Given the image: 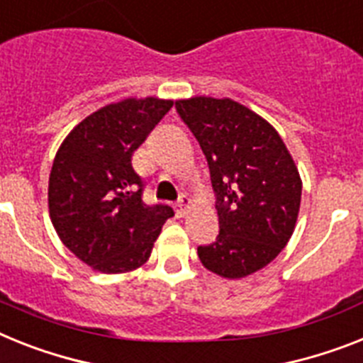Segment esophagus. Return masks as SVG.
Segmentation results:
<instances>
[{"label":"esophagus","mask_w":363,"mask_h":363,"mask_svg":"<svg viewBox=\"0 0 363 363\" xmlns=\"http://www.w3.org/2000/svg\"><path fill=\"white\" fill-rule=\"evenodd\" d=\"M190 205H191L190 197L182 196L181 201H179V203L175 205L177 216H179V218H184V216H186V212H188V208H190Z\"/></svg>","instance_id":"1"}]
</instances>
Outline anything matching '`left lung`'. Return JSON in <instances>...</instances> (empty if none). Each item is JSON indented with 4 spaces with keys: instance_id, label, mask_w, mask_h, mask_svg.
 I'll list each match as a JSON object with an SVG mask.
<instances>
[{
    "instance_id": "left-lung-1",
    "label": "left lung",
    "mask_w": 363,
    "mask_h": 363,
    "mask_svg": "<svg viewBox=\"0 0 363 363\" xmlns=\"http://www.w3.org/2000/svg\"><path fill=\"white\" fill-rule=\"evenodd\" d=\"M199 142L218 194L219 236L201 264L238 280L264 269L290 242L301 208L299 169L277 129L230 97L177 99Z\"/></svg>"
}]
</instances>
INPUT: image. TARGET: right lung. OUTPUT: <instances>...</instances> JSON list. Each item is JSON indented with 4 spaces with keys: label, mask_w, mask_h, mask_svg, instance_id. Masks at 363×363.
Returning <instances> with one entry per match:
<instances>
[{
    "label": "right lung",
    "mask_w": 363,
    "mask_h": 363,
    "mask_svg": "<svg viewBox=\"0 0 363 363\" xmlns=\"http://www.w3.org/2000/svg\"><path fill=\"white\" fill-rule=\"evenodd\" d=\"M173 99L127 97L86 116L62 140L48 186L60 242L94 271L116 275L144 266L173 210L142 201L133 155Z\"/></svg>",
    "instance_id": "1"
}]
</instances>
